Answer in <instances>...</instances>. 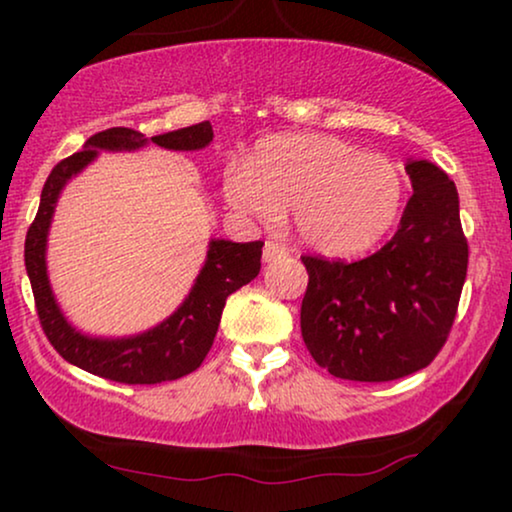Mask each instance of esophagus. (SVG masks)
<instances>
[{
  "label": "esophagus",
  "mask_w": 512,
  "mask_h": 512,
  "mask_svg": "<svg viewBox=\"0 0 512 512\" xmlns=\"http://www.w3.org/2000/svg\"><path fill=\"white\" fill-rule=\"evenodd\" d=\"M286 254H289V249H286L284 244L272 242V240L265 242V247H263V258H265V261H277V258H282Z\"/></svg>",
  "instance_id": "esophagus-1"
}]
</instances>
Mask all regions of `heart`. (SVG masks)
<instances>
[{
    "label": "heart",
    "instance_id": "1",
    "mask_svg": "<svg viewBox=\"0 0 512 512\" xmlns=\"http://www.w3.org/2000/svg\"><path fill=\"white\" fill-rule=\"evenodd\" d=\"M223 193L230 207L263 223L291 209L307 247L352 256L394 226L403 179L391 160L335 137L275 135L256 144L247 165L228 167Z\"/></svg>",
    "mask_w": 512,
    "mask_h": 512
}]
</instances>
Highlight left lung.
Returning <instances> with one entry per match:
<instances>
[{
    "mask_svg": "<svg viewBox=\"0 0 512 512\" xmlns=\"http://www.w3.org/2000/svg\"><path fill=\"white\" fill-rule=\"evenodd\" d=\"M412 195L394 237L361 261L305 254L300 331L340 380L391 382L429 366L447 342L464 289L468 242L454 181L410 160Z\"/></svg>",
    "mask_w": 512,
    "mask_h": 512,
    "instance_id": "obj_1",
    "label": "left lung"
}]
</instances>
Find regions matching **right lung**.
I'll list each match as a JSON object with an SVG mask.
<instances>
[{"instance_id":"obj_1","label":"right lung","mask_w":512,"mask_h":512,"mask_svg":"<svg viewBox=\"0 0 512 512\" xmlns=\"http://www.w3.org/2000/svg\"><path fill=\"white\" fill-rule=\"evenodd\" d=\"M214 130L209 121L188 125V128L165 132L151 137L153 144L174 151H195L212 142ZM149 137L130 128H109L93 135L74 156L60 160L48 174L41 191L39 212L27 228L25 237V268L30 277L34 305L39 324L48 342L62 359L74 363L88 373L121 384H160L179 380L205 361L219 331L221 312L226 298L261 270L263 242H228L212 240L207 251V263L195 279L193 291L184 305L170 319L149 333L123 340H97L76 333L62 317L46 277V235L51 226L55 200L67 184V179L83 170L100 149L123 151L139 149Z\"/></svg>"}]
</instances>
